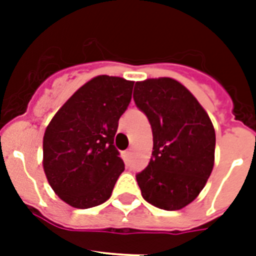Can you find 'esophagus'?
I'll return each instance as SVG.
<instances>
[{"mask_svg":"<svg viewBox=\"0 0 256 256\" xmlns=\"http://www.w3.org/2000/svg\"><path fill=\"white\" fill-rule=\"evenodd\" d=\"M130 156H132V152H130V150H128V152H124V160L126 162V164H128V162H130Z\"/></svg>","mask_w":256,"mask_h":256,"instance_id":"obj_1","label":"esophagus"}]
</instances>
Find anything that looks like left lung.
<instances>
[{
	"label": "left lung",
	"instance_id": "8db88e82",
	"mask_svg": "<svg viewBox=\"0 0 256 256\" xmlns=\"http://www.w3.org/2000/svg\"><path fill=\"white\" fill-rule=\"evenodd\" d=\"M136 104L152 128V156L136 175L146 202L162 210L190 204L210 176L215 130L198 100L172 78H148L134 88Z\"/></svg>",
	"mask_w": 256,
	"mask_h": 256
}]
</instances>
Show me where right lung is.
I'll return each instance as SVG.
<instances>
[{
    "label": "right lung",
    "mask_w": 256,
    "mask_h": 256,
    "mask_svg": "<svg viewBox=\"0 0 256 256\" xmlns=\"http://www.w3.org/2000/svg\"><path fill=\"white\" fill-rule=\"evenodd\" d=\"M134 82L96 76L52 118L44 136V171L60 198L76 208L102 204L124 170L114 146Z\"/></svg>",
    "instance_id": "right-lung-1"
}]
</instances>
